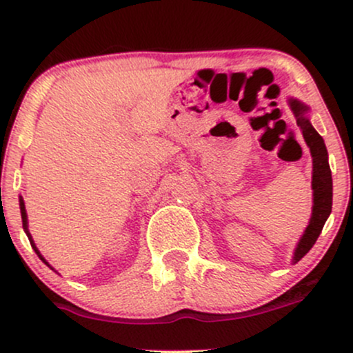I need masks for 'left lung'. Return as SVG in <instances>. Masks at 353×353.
<instances>
[{
    "label": "left lung",
    "mask_w": 353,
    "mask_h": 353,
    "mask_svg": "<svg viewBox=\"0 0 353 353\" xmlns=\"http://www.w3.org/2000/svg\"><path fill=\"white\" fill-rule=\"evenodd\" d=\"M290 111L294 112L297 125L301 128L303 141L309 145L312 156V190H314V205H312V216L305 230H303L301 241L294 250L292 264L299 261L312 249L315 244L320 232H322L323 224L329 219L332 212V172L329 165V152H327L325 143L322 136L314 129L309 117V106L302 101L289 98Z\"/></svg>",
    "instance_id": "obj_1"
}]
</instances>
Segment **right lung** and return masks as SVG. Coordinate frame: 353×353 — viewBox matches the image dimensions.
<instances>
[{
	"label": "right lung",
	"instance_id": "1",
	"mask_svg": "<svg viewBox=\"0 0 353 353\" xmlns=\"http://www.w3.org/2000/svg\"><path fill=\"white\" fill-rule=\"evenodd\" d=\"M19 210H21V219H23V229H24V232H26V236H28V239H30V242H31V247H33L34 249V252L38 254V257L41 259V261L44 262V264H46L48 267H51L50 264H48L46 262V259L43 257L41 255V252H39L38 250V247H36V244H34V241H33V237H31V234H30V229H28V214H26V208H24V201H23V197L19 196ZM52 269V267H51Z\"/></svg>",
	"mask_w": 353,
	"mask_h": 353
}]
</instances>
